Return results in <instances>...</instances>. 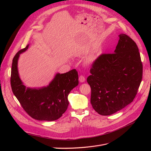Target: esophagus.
Segmentation results:
<instances>
[{
	"label": "esophagus",
	"mask_w": 151,
	"mask_h": 151,
	"mask_svg": "<svg viewBox=\"0 0 151 151\" xmlns=\"http://www.w3.org/2000/svg\"><path fill=\"white\" fill-rule=\"evenodd\" d=\"M79 80H80V81L81 83L84 82V81H86L85 77H84V76H83V75H81V76H80V78H79Z\"/></svg>",
	"instance_id": "obj_1"
}]
</instances>
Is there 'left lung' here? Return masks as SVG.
<instances>
[{"label":"left lung","mask_w":151,"mask_h":151,"mask_svg":"<svg viewBox=\"0 0 151 151\" xmlns=\"http://www.w3.org/2000/svg\"><path fill=\"white\" fill-rule=\"evenodd\" d=\"M119 37L114 53L100 55L87 78L91 105L102 116L113 114L132 103L142 80V64L136 43L124 34Z\"/></svg>","instance_id":"8db88e82"}]
</instances>
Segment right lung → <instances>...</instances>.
<instances>
[{"label": "right lung", "mask_w": 151, "mask_h": 151, "mask_svg": "<svg viewBox=\"0 0 151 151\" xmlns=\"http://www.w3.org/2000/svg\"><path fill=\"white\" fill-rule=\"evenodd\" d=\"M28 47L29 45L19 51L13 59L10 78L12 91L30 117L38 121H55L65 112L69 104L68 94L78 85V71L73 69L65 73H57L46 87L26 88L19 76L18 60L19 54Z\"/></svg>", "instance_id": "1"}]
</instances>
